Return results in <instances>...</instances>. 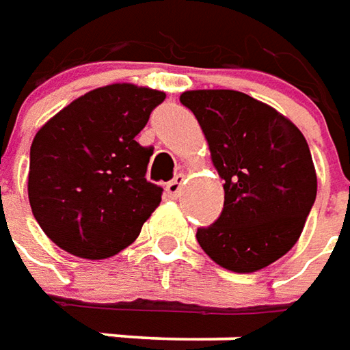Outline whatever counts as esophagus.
<instances>
[{
  "label": "esophagus",
  "instance_id": "obj_1",
  "mask_svg": "<svg viewBox=\"0 0 350 350\" xmlns=\"http://www.w3.org/2000/svg\"><path fill=\"white\" fill-rule=\"evenodd\" d=\"M183 180H185V176L176 174L174 178H172V180L167 183V187H165V189H167L168 197H172V199H174V197H178V195H180V189H182Z\"/></svg>",
  "mask_w": 350,
  "mask_h": 350
}]
</instances>
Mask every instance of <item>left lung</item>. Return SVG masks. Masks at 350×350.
Returning <instances> with one entry per match:
<instances>
[{
	"mask_svg": "<svg viewBox=\"0 0 350 350\" xmlns=\"http://www.w3.org/2000/svg\"><path fill=\"white\" fill-rule=\"evenodd\" d=\"M212 163L224 180V210L197 229L217 265L254 273L282 258L317 199V172L301 131L277 109L239 90H187Z\"/></svg>",
	"mask_w": 350,
	"mask_h": 350,
	"instance_id": "8db88e82",
	"label": "left lung"
}]
</instances>
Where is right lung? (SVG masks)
Segmentation results:
<instances>
[{"label":"right lung","mask_w":350,"mask_h":350,"mask_svg":"<svg viewBox=\"0 0 350 350\" xmlns=\"http://www.w3.org/2000/svg\"><path fill=\"white\" fill-rule=\"evenodd\" d=\"M165 98L161 90L116 83L73 100L39 129L28 197L56 246L104 260L136 241L163 187L146 178L153 148L134 138Z\"/></svg>","instance_id":"add662e5"}]
</instances>
